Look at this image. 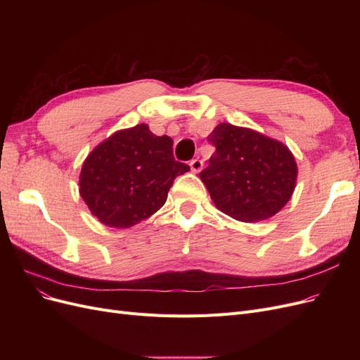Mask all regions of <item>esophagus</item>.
Returning a JSON list of instances; mask_svg holds the SVG:
<instances>
[{
    "instance_id": "1",
    "label": "esophagus",
    "mask_w": 360,
    "mask_h": 360,
    "mask_svg": "<svg viewBox=\"0 0 360 360\" xmlns=\"http://www.w3.org/2000/svg\"><path fill=\"white\" fill-rule=\"evenodd\" d=\"M189 165H191V169H192L193 172H200V171L202 169V160H200V159H192Z\"/></svg>"
}]
</instances>
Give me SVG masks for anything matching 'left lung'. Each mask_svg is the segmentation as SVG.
Returning a JSON list of instances; mask_svg holds the SVG:
<instances>
[{"label": "left lung", "instance_id": "8db88e82", "mask_svg": "<svg viewBox=\"0 0 360 360\" xmlns=\"http://www.w3.org/2000/svg\"><path fill=\"white\" fill-rule=\"evenodd\" d=\"M207 139L216 151L200 179L221 212L257 222L275 216L290 201L297 165L287 146L230 123L217 124Z\"/></svg>", "mask_w": 360, "mask_h": 360}]
</instances>
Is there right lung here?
Wrapping results in <instances>:
<instances>
[{
  "label": "right lung",
  "mask_w": 360,
  "mask_h": 360,
  "mask_svg": "<svg viewBox=\"0 0 360 360\" xmlns=\"http://www.w3.org/2000/svg\"><path fill=\"white\" fill-rule=\"evenodd\" d=\"M186 163L172 156V139L156 136L147 124L118 130L86 156L79 193L102 224L130 228L165 204Z\"/></svg>",
  "instance_id": "right-lung-1"
}]
</instances>
